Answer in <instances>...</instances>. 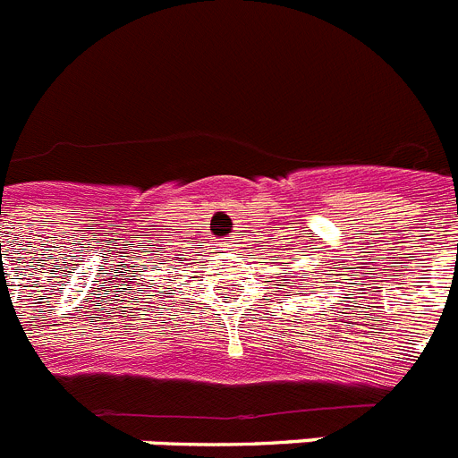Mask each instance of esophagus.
<instances>
[{
    "label": "esophagus",
    "instance_id": "1",
    "mask_svg": "<svg viewBox=\"0 0 458 458\" xmlns=\"http://www.w3.org/2000/svg\"><path fill=\"white\" fill-rule=\"evenodd\" d=\"M232 248H233V241H232V238H229V241L222 242V250H232Z\"/></svg>",
    "mask_w": 458,
    "mask_h": 458
}]
</instances>
